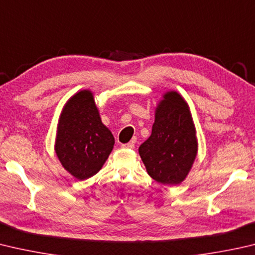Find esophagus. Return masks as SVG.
Listing matches in <instances>:
<instances>
[{
	"instance_id": "1",
	"label": "esophagus",
	"mask_w": 255,
	"mask_h": 255,
	"mask_svg": "<svg viewBox=\"0 0 255 255\" xmlns=\"http://www.w3.org/2000/svg\"><path fill=\"white\" fill-rule=\"evenodd\" d=\"M122 147H123V148H127V149H132V148H135V143H133V142L123 143Z\"/></svg>"
}]
</instances>
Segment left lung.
Returning <instances> with one entry per match:
<instances>
[{"label": "left lung", "mask_w": 255, "mask_h": 255, "mask_svg": "<svg viewBox=\"0 0 255 255\" xmlns=\"http://www.w3.org/2000/svg\"><path fill=\"white\" fill-rule=\"evenodd\" d=\"M152 179L178 185L186 177L197 154V139L188 105L176 91L164 95L156 108L151 135L139 149Z\"/></svg>", "instance_id": "1"}]
</instances>
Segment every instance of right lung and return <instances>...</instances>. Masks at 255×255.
<instances>
[{"instance_id": "right-lung-1", "label": "right lung", "mask_w": 255, "mask_h": 255, "mask_svg": "<svg viewBox=\"0 0 255 255\" xmlns=\"http://www.w3.org/2000/svg\"><path fill=\"white\" fill-rule=\"evenodd\" d=\"M115 138L101 123L94 96L82 90L69 99L60 116L55 152L77 179L97 174L112 152Z\"/></svg>"}]
</instances>
